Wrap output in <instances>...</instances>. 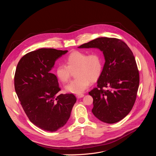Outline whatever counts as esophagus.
<instances>
[{"label": "esophagus", "mask_w": 156, "mask_h": 156, "mask_svg": "<svg viewBox=\"0 0 156 156\" xmlns=\"http://www.w3.org/2000/svg\"><path fill=\"white\" fill-rule=\"evenodd\" d=\"M76 98H77L80 99V98H81L84 97V94H76Z\"/></svg>", "instance_id": "34e87169"}]
</instances>
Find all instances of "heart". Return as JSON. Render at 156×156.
<instances>
[{"label": "heart", "mask_w": 156, "mask_h": 156, "mask_svg": "<svg viewBox=\"0 0 156 156\" xmlns=\"http://www.w3.org/2000/svg\"><path fill=\"white\" fill-rule=\"evenodd\" d=\"M65 65H58L55 71L58 81L62 83H67L72 72H75V77L65 87L69 93L81 94L90 86L91 82L96 81L101 76L103 66L104 58L99 52L88 54L83 51H74L65 59Z\"/></svg>", "instance_id": "heart-1"}]
</instances>
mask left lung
<instances>
[{"mask_svg": "<svg viewBox=\"0 0 156 156\" xmlns=\"http://www.w3.org/2000/svg\"><path fill=\"white\" fill-rule=\"evenodd\" d=\"M78 48H98L103 52L105 61L97 87L89 92L93 98V114L107 123L120 121L134 105L140 84L132 51L123 41L105 37L96 38ZM103 87L108 90H104Z\"/></svg>", "mask_w": 156, "mask_h": 156, "instance_id": "8db88e82", "label": "left lung"}]
</instances>
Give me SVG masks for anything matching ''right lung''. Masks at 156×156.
<instances>
[{"label": "right lung", "instance_id": "right-lung-1", "mask_svg": "<svg viewBox=\"0 0 156 156\" xmlns=\"http://www.w3.org/2000/svg\"><path fill=\"white\" fill-rule=\"evenodd\" d=\"M67 52L39 49L25 55L16 66L17 96L29 120L43 130L53 132L63 126L76 101L73 94H58L57 78L51 72L55 61Z\"/></svg>", "mask_w": 156, "mask_h": 156}]
</instances>
